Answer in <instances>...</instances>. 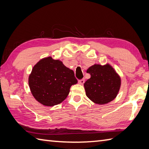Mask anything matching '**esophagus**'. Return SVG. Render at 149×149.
I'll return each mask as SVG.
<instances>
[{"instance_id": "1", "label": "esophagus", "mask_w": 149, "mask_h": 149, "mask_svg": "<svg viewBox=\"0 0 149 149\" xmlns=\"http://www.w3.org/2000/svg\"><path fill=\"white\" fill-rule=\"evenodd\" d=\"M84 81H85L84 79H81V80L79 81L78 83H79L80 84H83L84 83Z\"/></svg>"}]
</instances>
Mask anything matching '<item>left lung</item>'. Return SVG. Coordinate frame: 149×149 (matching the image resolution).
<instances>
[{"mask_svg":"<svg viewBox=\"0 0 149 149\" xmlns=\"http://www.w3.org/2000/svg\"><path fill=\"white\" fill-rule=\"evenodd\" d=\"M91 77L84 84L86 96L95 104H105L115 99L121 85V79L109 64H95L86 71Z\"/></svg>","mask_w":149,"mask_h":149,"instance_id":"1","label":"left lung"}]
</instances>
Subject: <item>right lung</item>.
<instances>
[{"label":"right lung","mask_w":149,"mask_h":149,"mask_svg":"<svg viewBox=\"0 0 149 149\" xmlns=\"http://www.w3.org/2000/svg\"><path fill=\"white\" fill-rule=\"evenodd\" d=\"M77 83L72 70L51 57L43 58L34 66L29 76V86L35 99L46 106L61 103Z\"/></svg>","instance_id":"add662e5"}]
</instances>
